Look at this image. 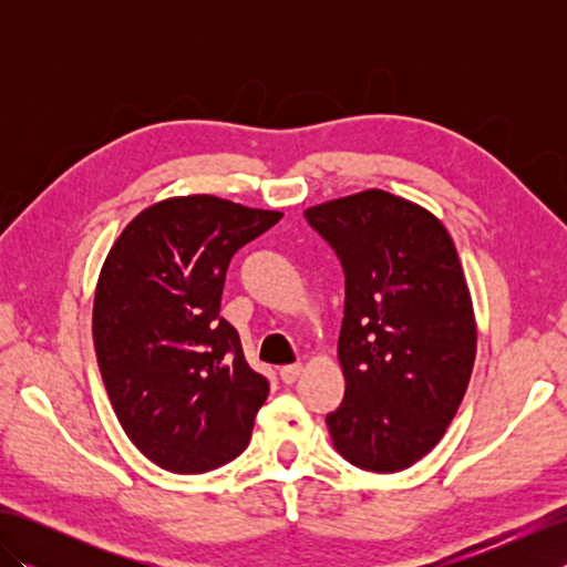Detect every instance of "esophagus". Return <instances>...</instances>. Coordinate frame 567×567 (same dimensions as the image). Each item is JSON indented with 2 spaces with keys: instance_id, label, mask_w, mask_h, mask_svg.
Instances as JSON below:
<instances>
[{
  "instance_id": "esophagus-1",
  "label": "esophagus",
  "mask_w": 567,
  "mask_h": 567,
  "mask_svg": "<svg viewBox=\"0 0 567 567\" xmlns=\"http://www.w3.org/2000/svg\"><path fill=\"white\" fill-rule=\"evenodd\" d=\"M302 370H305V368L299 365V363H297V365H285V368L280 370V378H282L285 384H292V382H297L299 375H302Z\"/></svg>"
}]
</instances>
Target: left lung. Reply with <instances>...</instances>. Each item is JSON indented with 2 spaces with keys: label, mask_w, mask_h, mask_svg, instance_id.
Here are the masks:
<instances>
[{
  "label": "left lung",
  "mask_w": 567,
  "mask_h": 567,
  "mask_svg": "<svg viewBox=\"0 0 567 567\" xmlns=\"http://www.w3.org/2000/svg\"><path fill=\"white\" fill-rule=\"evenodd\" d=\"M305 216L346 272L333 449L372 473H400L443 439L473 375L477 323L455 244L436 214L384 189Z\"/></svg>",
  "instance_id": "left-lung-1"
}]
</instances>
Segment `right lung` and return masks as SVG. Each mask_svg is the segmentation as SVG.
<instances>
[{
  "instance_id": "obj_1",
  "label": "right lung",
  "mask_w": 567,
  "mask_h": 567,
  "mask_svg": "<svg viewBox=\"0 0 567 567\" xmlns=\"http://www.w3.org/2000/svg\"><path fill=\"white\" fill-rule=\"evenodd\" d=\"M282 212L214 195L155 202L106 252L92 336L131 443L163 470L199 475L246 451L268 380L219 317L228 260Z\"/></svg>"
}]
</instances>
